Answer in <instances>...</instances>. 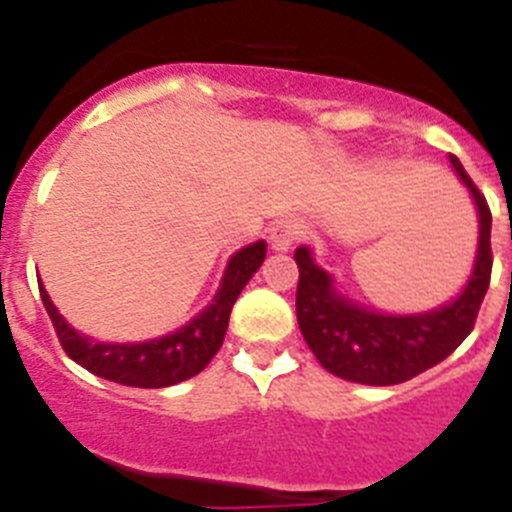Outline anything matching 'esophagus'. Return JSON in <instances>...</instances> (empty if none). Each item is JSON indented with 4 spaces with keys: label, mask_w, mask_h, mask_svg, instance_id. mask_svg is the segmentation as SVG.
<instances>
[{
    "label": "esophagus",
    "mask_w": 512,
    "mask_h": 512,
    "mask_svg": "<svg viewBox=\"0 0 512 512\" xmlns=\"http://www.w3.org/2000/svg\"><path fill=\"white\" fill-rule=\"evenodd\" d=\"M299 238V228L294 220H279L274 223V228L269 231V241L274 251H289V248L297 243Z\"/></svg>",
    "instance_id": "34e87169"
}]
</instances>
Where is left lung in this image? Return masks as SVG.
<instances>
[{
    "label": "left lung",
    "instance_id": "left-lung-1",
    "mask_svg": "<svg viewBox=\"0 0 512 512\" xmlns=\"http://www.w3.org/2000/svg\"><path fill=\"white\" fill-rule=\"evenodd\" d=\"M459 182L467 187L477 210V253L467 284L457 297L426 312H378L337 287L335 276L322 269L309 246L294 251L299 266L297 322L304 342L322 368L337 378L363 386H396L434 368L459 348L472 332L480 304L490 287L492 215L485 198L449 157Z\"/></svg>",
    "mask_w": 512,
    "mask_h": 512
}]
</instances>
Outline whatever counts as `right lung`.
<instances>
[{
  "mask_svg": "<svg viewBox=\"0 0 512 512\" xmlns=\"http://www.w3.org/2000/svg\"><path fill=\"white\" fill-rule=\"evenodd\" d=\"M266 259V241H253L238 248L220 276L218 292L205 309H200L190 322L167 335L139 342H101L91 335L75 330L40 279V297L50 320H53L58 340L65 353L88 373L134 388H167L198 375L213 360L223 345L228 317L251 276L259 271Z\"/></svg>",
  "mask_w": 512,
  "mask_h": 512,
  "instance_id": "right-lung-1",
  "label": "right lung"
}]
</instances>
